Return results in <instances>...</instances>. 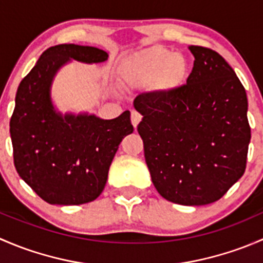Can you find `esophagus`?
<instances>
[{
  "mask_svg": "<svg viewBox=\"0 0 263 263\" xmlns=\"http://www.w3.org/2000/svg\"><path fill=\"white\" fill-rule=\"evenodd\" d=\"M141 119H142V116L140 115V113H137L136 110H134V112L131 113V122H132V124H134L135 128L139 126V123L141 122Z\"/></svg>",
  "mask_w": 263,
  "mask_h": 263,
  "instance_id": "esophagus-1",
  "label": "esophagus"
}]
</instances>
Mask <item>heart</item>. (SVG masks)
<instances>
[{
  "label": "heart",
  "mask_w": 263,
  "mask_h": 263,
  "mask_svg": "<svg viewBox=\"0 0 263 263\" xmlns=\"http://www.w3.org/2000/svg\"><path fill=\"white\" fill-rule=\"evenodd\" d=\"M119 71L122 80L131 89H144L153 85L159 95L169 97L187 82L190 62L182 53L154 46L124 58Z\"/></svg>",
  "instance_id": "heart-1"
}]
</instances>
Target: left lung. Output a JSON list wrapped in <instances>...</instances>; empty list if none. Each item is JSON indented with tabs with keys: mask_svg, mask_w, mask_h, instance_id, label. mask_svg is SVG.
<instances>
[{
	"mask_svg": "<svg viewBox=\"0 0 263 263\" xmlns=\"http://www.w3.org/2000/svg\"><path fill=\"white\" fill-rule=\"evenodd\" d=\"M187 84L169 97L146 92L135 99L142 121L151 181L165 200L185 206L213 203L246 171L251 141L246 90L227 61L191 46Z\"/></svg>",
	"mask_w": 263,
	"mask_h": 263,
	"instance_id": "left-lung-1",
	"label": "left lung"
}]
</instances>
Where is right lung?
Masks as SVG:
<instances>
[{
    "label": "right lung",
    "mask_w": 263,
    "mask_h": 263,
    "mask_svg": "<svg viewBox=\"0 0 263 263\" xmlns=\"http://www.w3.org/2000/svg\"><path fill=\"white\" fill-rule=\"evenodd\" d=\"M107 60L108 53L95 47H50L17 87L10 121L15 168L50 205H81L99 197L119 144L134 132L129 110L103 119L89 112L62 113L52 99L53 81L63 66Z\"/></svg>",
    "instance_id": "1"
}]
</instances>
